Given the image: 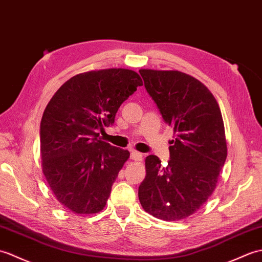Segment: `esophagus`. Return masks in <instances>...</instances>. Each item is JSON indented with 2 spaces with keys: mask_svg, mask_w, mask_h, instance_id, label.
<instances>
[{
  "mask_svg": "<svg viewBox=\"0 0 262 262\" xmlns=\"http://www.w3.org/2000/svg\"><path fill=\"white\" fill-rule=\"evenodd\" d=\"M130 158L132 160H136V161H141L142 160V154L137 152V151H132Z\"/></svg>",
  "mask_w": 262,
  "mask_h": 262,
  "instance_id": "1",
  "label": "esophagus"
}]
</instances>
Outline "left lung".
<instances>
[{"label":"left lung","instance_id":"left-lung-1","mask_svg":"<svg viewBox=\"0 0 262 262\" xmlns=\"http://www.w3.org/2000/svg\"><path fill=\"white\" fill-rule=\"evenodd\" d=\"M139 73L176 137L166 167L155 155L146 158L139 200L157 219L183 220L199 211L216 187L228 156L222 114L210 90L190 75L155 69Z\"/></svg>","mask_w":262,"mask_h":262}]
</instances>
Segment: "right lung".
<instances>
[{
	"instance_id": "right-lung-1",
	"label": "right lung",
	"mask_w": 262,
	"mask_h": 262,
	"mask_svg": "<svg viewBox=\"0 0 262 262\" xmlns=\"http://www.w3.org/2000/svg\"><path fill=\"white\" fill-rule=\"evenodd\" d=\"M142 85L130 69L91 71L63 83L46 106L40 123L42 171L69 212L95 214L105 207L130 152L103 141L96 130L113 124L121 104Z\"/></svg>"
}]
</instances>
